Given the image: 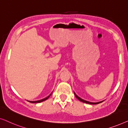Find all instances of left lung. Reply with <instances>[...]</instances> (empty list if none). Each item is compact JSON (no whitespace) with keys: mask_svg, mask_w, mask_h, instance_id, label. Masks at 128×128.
<instances>
[{"mask_svg":"<svg viewBox=\"0 0 128 128\" xmlns=\"http://www.w3.org/2000/svg\"><path fill=\"white\" fill-rule=\"evenodd\" d=\"M74 94L75 96H76V97L77 98H78V100L81 101V102H84V103H86V104H92V105H95V104H100V103H101V102H103V101H100V102H90V101H88L84 100H83V99L81 98L78 97V95H77V94H76V93H75L74 92Z\"/></svg>","mask_w":128,"mask_h":128,"instance_id":"left-lung-1","label":"left lung"}]
</instances>
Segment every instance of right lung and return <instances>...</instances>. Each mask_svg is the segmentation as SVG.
I'll return each instance as SVG.
<instances>
[{
	"label": "right lung",
	"instance_id": "1",
	"mask_svg": "<svg viewBox=\"0 0 128 128\" xmlns=\"http://www.w3.org/2000/svg\"><path fill=\"white\" fill-rule=\"evenodd\" d=\"M52 93V92H51V94H50V96H48V97H46V98H44V99L40 100H38V101H28V100H27V101H29L30 102H31V103H40V102H43V101H45V100H46L48 99V98L50 97V96L51 95Z\"/></svg>",
	"mask_w": 128,
	"mask_h": 128
}]
</instances>
